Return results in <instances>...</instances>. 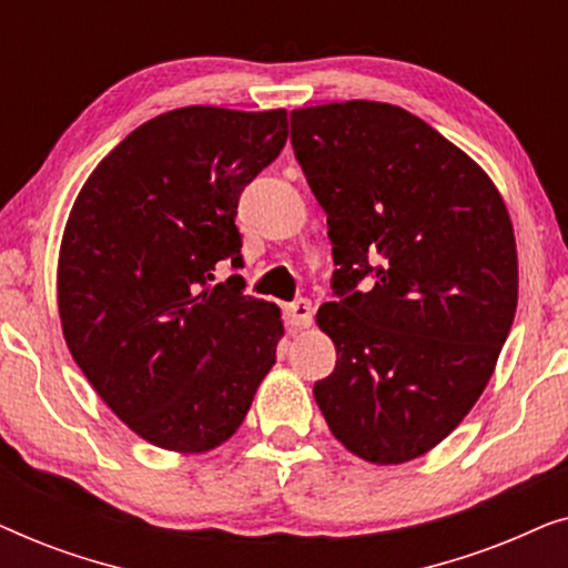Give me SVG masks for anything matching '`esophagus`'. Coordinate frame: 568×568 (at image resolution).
<instances>
[{
  "label": "esophagus",
  "mask_w": 568,
  "mask_h": 568,
  "mask_svg": "<svg viewBox=\"0 0 568 568\" xmlns=\"http://www.w3.org/2000/svg\"><path fill=\"white\" fill-rule=\"evenodd\" d=\"M284 321H286V325H290L292 331L307 328V325L313 323V305H310L307 300L290 302V305L284 307Z\"/></svg>",
  "instance_id": "esophagus-1"
}]
</instances>
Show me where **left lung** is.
<instances>
[{"instance_id": "obj_1", "label": "left lung", "mask_w": 568, "mask_h": 568, "mask_svg": "<svg viewBox=\"0 0 568 568\" xmlns=\"http://www.w3.org/2000/svg\"><path fill=\"white\" fill-rule=\"evenodd\" d=\"M292 146L338 266L336 302L315 315L338 359L315 400L348 453L408 463L494 375L517 310L509 212L468 154L398 105L297 108ZM362 277L373 278L364 293Z\"/></svg>"}]
</instances>
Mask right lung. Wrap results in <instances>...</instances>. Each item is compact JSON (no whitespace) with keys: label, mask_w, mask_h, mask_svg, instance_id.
Here are the masks:
<instances>
[{"label":"right lung","mask_w":568,"mask_h":568,"mask_svg":"<svg viewBox=\"0 0 568 568\" xmlns=\"http://www.w3.org/2000/svg\"><path fill=\"white\" fill-rule=\"evenodd\" d=\"M286 111L189 105L131 131L84 181L59 251L67 346L154 447L209 453L251 408L284 336L274 302L214 284L243 263L240 193L278 158Z\"/></svg>","instance_id":"1"}]
</instances>
